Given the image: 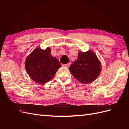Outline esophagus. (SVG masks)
<instances>
[{
	"label": "esophagus",
	"mask_w": 129,
	"mask_h": 129,
	"mask_svg": "<svg viewBox=\"0 0 129 129\" xmlns=\"http://www.w3.org/2000/svg\"><path fill=\"white\" fill-rule=\"evenodd\" d=\"M71 62H69V63H67V64H64V66H65V67H69L70 66H71Z\"/></svg>",
	"instance_id": "34e87169"
}]
</instances>
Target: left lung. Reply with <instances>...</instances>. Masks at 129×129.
Wrapping results in <instances>:
<instances>
[{"label":"left lung","instance_id":"left-lung-1","mask_svg":"<svg viewBox=\"0 0 129 129\" xmlns=\"http://www.w3.org/2000/svg\"><path fill=\"white\" fill-rule=\"evenodd\" d=\"M69 71L78 81L86 84L95 80L99 76L101 66L96 54L90 50L79 52V57L70 66Z\"/></svg>","mask_w":129,"mask_h":129}]
</instances>
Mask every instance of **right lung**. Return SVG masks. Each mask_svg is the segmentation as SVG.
Segmentation results:
<instances>
[{
	"label": "right lung",
	"instance_id": "right-lung-1",
	"mask_svg": "<svg viewBox=\"0 0 129 129\" xmlns=\"http://www.w3.org/2000/svg\"><path fill=\"white\" fill-rule=\"evenodd\" d=\"M50 48L34 49L27 57L25 68L30 77L37 83L44 84L55 76L61 64L51 55Z\"/></svg>",
	"mask_w": 129,
	"mask_h": 129
}]
</instances>
